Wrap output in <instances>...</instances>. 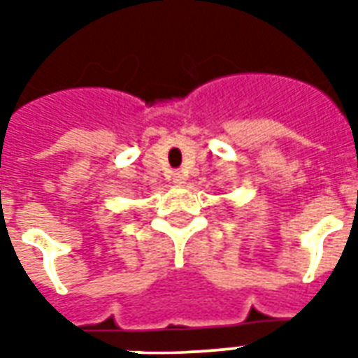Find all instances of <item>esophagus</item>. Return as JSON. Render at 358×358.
Listing matches in <instances>:
<instances>
[{"label": "esophagus", "mask_w": 358, "mask_h": 358, "mask_svg": "<svg viewBox=\"0 0 358 358\" xmlns=\"http://www.w3.org/2000/svg\"><path fill=\"white\" fill-rule=\"evenodd\" d=\"M172 182H174L176 186H184V184H186V176H184L182 172H174V174H172Z\"/></svg>", "instance_id": "esophagus-1"}]
</instances>
